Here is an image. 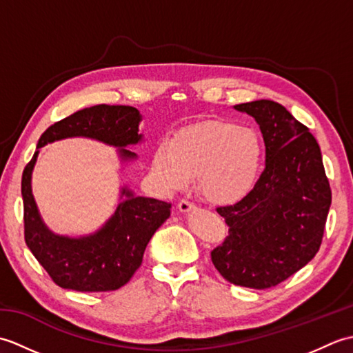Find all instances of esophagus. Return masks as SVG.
<instances>
[{"instance_id":"obj_1","label":"esophagus","mask_w":353,"mask_h":353,"mask_svg":"<svg viewBox=\"0 0 353 353\" xmlns=\"http://www.w3.org/2000/svg\"><path fill=\"white\" fill-rule=\"evenodd\" d=\"M177 209H179V211H181V212L186 214V212L194 211V209H196V206H194V205L191 203V201H188V200H182V201H179Z\"/></svg>"}]
</instances>
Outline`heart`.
Returning <instances> with one entry per match:
<instances>
[{
    "instance_id": "1",
    "label": "heart",
    "mask_w": 353,
    "mask_h": 353,
    "mask_svg": "<svg viewBox=\"0 0 353 353\" xmlns=\"http://www.w3.org/2000/svg\"><path fill=\"white\" fill-rule=\"evenodd\" d=\"M262 142L250 127L206 121L179 130L156 145L152 174L163 192L183 191L197 177L208 201L229 205L241 200L256 183Z\"/></svg>"
}]
</instances>
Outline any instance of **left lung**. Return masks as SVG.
Here are the masks:
<instances>
[{"instance_id":"8db88e82","label":"left lung","mask_w":353,"mask_h":353,"mask_svg":"<svg viewBox=\"0 0 353 353\" xmlns=\"http://www.w3.org/2000/svg\"><path fill=\"white\" fill-rule=\"evenodd\" d=\"M234 109L258 123L265 170L238 203L216 208L229 235L211 252V259L230 283L264 290L316 256L332 196L320 147L308 127L272 100Z\"/></svg>"}]
</instances>
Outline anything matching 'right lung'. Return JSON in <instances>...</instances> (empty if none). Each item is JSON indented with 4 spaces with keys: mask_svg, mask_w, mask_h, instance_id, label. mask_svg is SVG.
Listing matches in <instances>:
<instances>
[{
    "mask_svg": "<svg viewBox=\"0 0 353 353\" xmlns=\"http://www.w3.org/2000/svg\"><path fill=\"white\" fill-rule=\"evenodd\" d=\"M141 121L139 110L132 106L99 104L81 109L42 133L32 161L22 172L26 243L59 287L86 292L121 288L139 268L145 247L167 221L171 205L137 196L124 185L115 212L100 229L80 236L56 234L42 220L32 191V176L41 148L68 138H88L115 147L119 162L127 165L138 159L127 147L144 141L138 133Z\"/></svg>",
    "mask_w": 353,
    "mask_h": 353,
    "instance_id": "add662e5",
    "label": "right lung"
}]
</instances>
